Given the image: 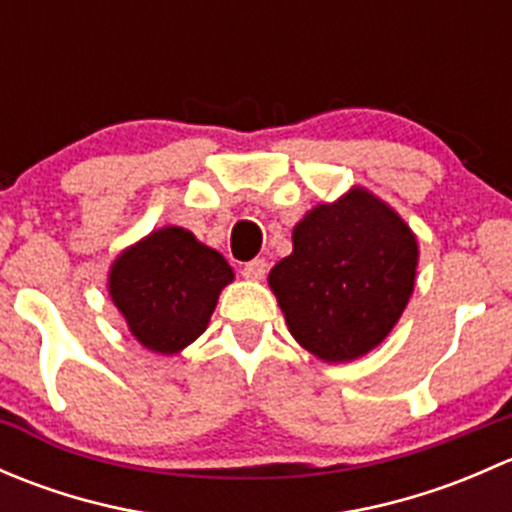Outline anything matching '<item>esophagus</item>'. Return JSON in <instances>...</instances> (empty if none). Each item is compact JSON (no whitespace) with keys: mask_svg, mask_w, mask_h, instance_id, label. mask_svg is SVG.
<instances>
[{"mask_svg":"<svg viewBox=\"0 0 512 512\" xmlns=\"http://www.w3.org/2000/svg\"><path fill=\"white\" fill-rule=\"evenodd\" d=\"M265 275H267V262L262 260V257H255V260L245 262V267H242V277H245V280L260 282L265 280Z\"/></svg>","mask_w":512,"mask_h":512,"instance_id":"obj_1","label":"esophagus"}]
</instances>
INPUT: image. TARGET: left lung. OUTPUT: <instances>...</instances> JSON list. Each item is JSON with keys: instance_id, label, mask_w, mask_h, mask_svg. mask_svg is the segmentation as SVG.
<instances>
[{"instance_id": "obj_1", "label": "left lung", "mask_w": 512, "mask_h": 512, "mask_svg": "<svg viewBox=\"0 0 512 512\" xmlns=\"http://www.w3.org/2000/svg\"><path fill=\"white\" fill-rule=\"evenodd\" d=\"M418 240L406 220L354 185L294 225L292 255L270 270L289 334L327 364L379 347L416 285Z\"/></svg>"}]
</instances>
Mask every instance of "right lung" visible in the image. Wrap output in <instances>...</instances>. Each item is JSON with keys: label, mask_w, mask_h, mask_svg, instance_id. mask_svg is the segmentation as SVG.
<instances>
[{"label": "right lung", "mask_w": 512, "mask_h": 512, "mask_svg": "<svg viewBox=\"0 0 512 512\" xmlns=\"http://www.w3.org/2000/svg\"><path fill=\"white\" fill-rule=\"evenodd\" d=\"M235 272L190 230L165 225L118 252L108 297L148 352L173 356L208 329L220 292Z\"/></svg>", "instance_id": "obj_1"}]
</instances>
